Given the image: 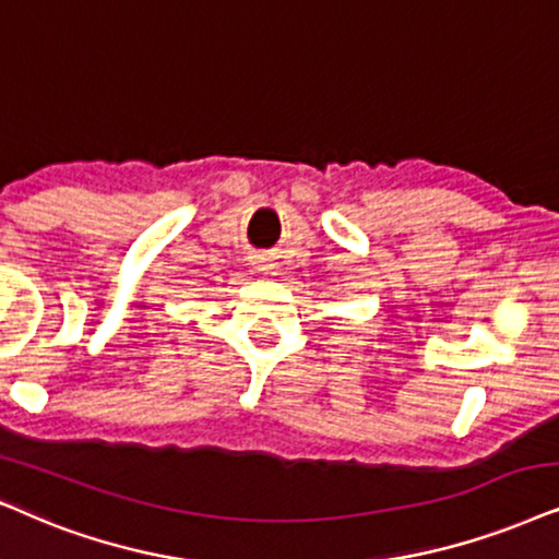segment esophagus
Here are the masks:
<instances>
[{"instance_id":"1","label":"esophagus","mask_w":559,"mask_h":559,"mask_svg":"<svg viewBox=\"0 0 559 559\" xmlns=\"http://www.w3.org/2000/svg\"><path fill=\"white\" fill-rule=\"evenodd\" d=\"M253 270L257 272H270V270H274V262H272V257H266V253H257V257H253Z\"/></svg>"}]
</instances>
